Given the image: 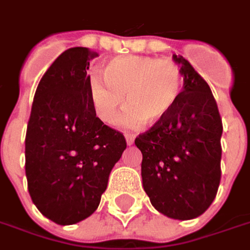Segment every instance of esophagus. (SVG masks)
I'll return each mask as SVG.
<instances>
[{
    "label": "esophagus",
    "instance_id": "obj_1",
    "mask_svg": "<svg viewBox=\"0 0 250 250\" xmlns=\"http://www.w3.org/2000/svg\"><path fill=\"white\" fill-rule=\"evenodd\" d=\"M125 141H127V145L131 146L132 143H134V139H135V136L132 135V134H125Z\"/></svg>",
    "mask_w": 250,
    "mask_h": 250
}]
</instances>
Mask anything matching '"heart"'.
<instances>
[{
    "label": "heart",
    "mask_w": 250,
    "mask_h": 250,
    "mask_svg": "<svg viewBox=\"0 0 250 250\" xmlns=\"http://www.w3.org/2000/svg\"><path fill=\"white\" fill-rule=\"evenodd\" d=\"M104 80L93 76L88 89L95 112L104 123H114L120 109H127L120 123L136 128L158 125L171 112L181 92V69L168 59L148 56L114 57L103 66Z\"/></svg>",
    "instance_id": "obj_1"
}]
</instances>
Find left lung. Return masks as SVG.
<instances>
[{
    "mask_svg": "<svg viewBox=\"0 0 250 250\" xmlns=\"http://www.w3.org/2000/svg\"><path fill=\"white\" fill-rule=\"evenodd\" d=\"M184 88L167 118L135 139L142 151L143 188L155 209L174 220L205 213L220 186L221 120L208 83L182 56Z\"/></svg>",
    "mask_w": 250,
    "mask_h": 250,
    "instance_id": "obj_1",
    "label": "left lung"
}]
</instances>
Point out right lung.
Listing matches in <instances>:
<instances>
[{"mask_svg":"<svg viewBox=\"0 0 250 250\" xmlns=\"http://www.w3.org/2000/svg\"><path fill=\"white\" fill-rule=\"evenodd\" d=\"M98 56L76 46L62 52L39 83L25 138L30 198L42 215L73 225L98 209L111 170L127 147L93 108L87 75Z\"/></svg>","mask_w":250,"mask_h":250,"instance_id":"right-lung-1","label":"right lung"}]
</instances>
